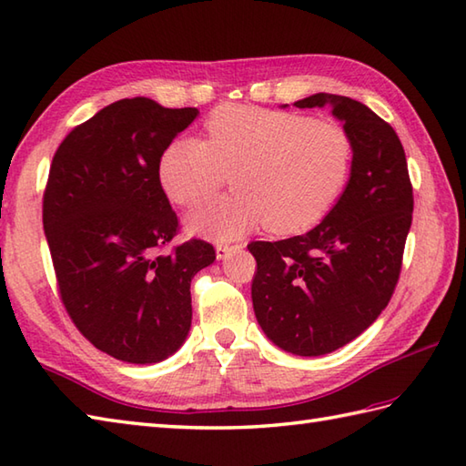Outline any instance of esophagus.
I'll list each match as a JSON object with an SVG mask.
<instances>
[{
  "instance_id": "obj_1",
  "label": "esophagus",
  "mask_w": 466,
  "mask_h": 466,
  "mask_svg": "<svg viewBox=\"0 0 466 466\" xmlns=\"http://www.w3.org/2000/svg\"><path fill=\"white\" fill-rule=\"evenodd\" d=\"M240 248H242V244H224V242H218V244H216V256H218V260L228 258V256H230L232 252L240 250Z\"/></svg>"
}]
</instances>
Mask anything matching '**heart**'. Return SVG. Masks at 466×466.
<instances>
[{"mask_svg":"<svg viewBox=\"0 0 466 466\" xmlns=\"http://www.w3.org/2000/svg\"><path fill=\"white\" fill-rule=\"evenodd\" d=\"M206 140L177 137L157 177L177 206L206 202L238 172L242 194L220 198L190 216V228L216 240L266 224L274 234L319 224L349 186L354 144L339 122L299 112L222 106L204 124Z\"/></svg>","mask_w":466,"mask_h":466,"instance_id":"b5f03b06","label":"heart"}]
</instances>
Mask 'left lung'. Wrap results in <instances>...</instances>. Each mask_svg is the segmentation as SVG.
I'll list each match as a JSON object with an SVG mask.
<instances>
[{
	"mask_svg": "<svg viewBox=\"0 0 466 466\" xmlns=\"http://www.w3.org/2000/svg\"><path fill=\"white\" fill-rule=\"evenodd\" d=\"M326 104L354 144L349 186L310 232L248 244L256 319L276 346L299 356L340 349L379 319L397 289L414 206L407 156L392 126L346 96L294 102Z\"/></svg>",
	"mask_w": 466,
	"mask_h": 466,
	"instance_id": "left-lung-1",
	"label": "left lung"
}]
</instances>
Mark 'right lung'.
Here are the masks:
<instances>
[{"instance_id":"1","label":"right lung","mask_w":466,"mask_h":466,"mask_svg":"<svg viewBox=\"0 0 466 466\" xmlns=\"http://www.w3.org/2000/svg\"><path fill=\"white\" fill-rule=\"evenodd\" d=\"M196 116L147 97L114 102L76 126L49 166L42 216L59 299L76 329L117 360L160 362L180 349L192 279L216 260L200 238L166 252L180 222L157 166Z\"/></svg>"}]
</instances>
